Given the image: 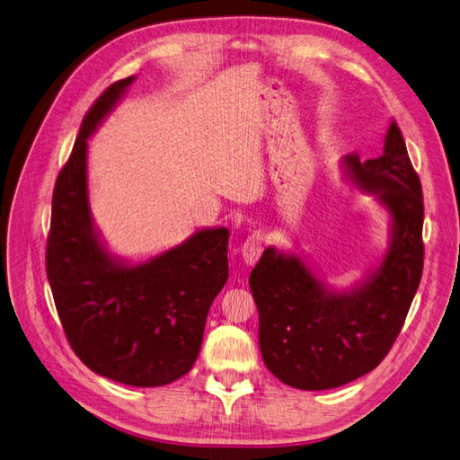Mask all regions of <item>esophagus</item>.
<instances>
[{
  "label": "esophagus",
  "mask_w": 460,
  "mask_h": 460,
  "mask_svg": "<svg viewBox=\"0 0 460 460\" xmlns=\"http://www.w3.org/2000/svg\"><path fill=\"white\" fill-rule=\"evenodd\" d=\"M263 246H265V239H263L260 233L250 234L248 239L243 243L241 254H243V260H244V263L248 265V268H250V265H254L260 260L261 252H263Z\"/></svg>",
  "instance_id": "1"
}]
</instances>
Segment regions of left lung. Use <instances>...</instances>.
Here are the masks:
<instances>
[{
    "label": "left lung",
    "instance_id": "left-lung-1",
    "mask_svg": "<svg viewBox=\"0 0 460 460\" xmlns=\"http://www.w3.org/2000/svg\"><path fill=\"white\" fill-rule=\"evenodd\" d=\"M346 181L388 214V244L346 288L324 280L300 248L263 250L250 273L260 314V349L271 373L298 390H331L386 358L417 294L424 204L402 131L392 118L382 155L340 160Z\"/></svg>",
    "mask_w": 460,
    "mask_h": 460
}]
</instances>
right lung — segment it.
I'll return each instance as SVG.
<instances>
[{
	"instance_id": "obj_1",
	"label": "right lung",
	"mask_w": 460,
	"mask_h": 460,
	"mask_svg": "<svg viewBox=\"0 0 460 460\" xmlns=\"http://www.w3.org/2000/svg\"><path fill=\"white\" fill-rule=\"evenodd\" d=\"M133 82L112 84L84 118L55 183L46 265L65 334L84 365L155 388L187 375L199 358L206 317L229 277V229L200 227L145 260L109 250L90 206L87 141Z\"/></svg>"
}]
</instances>
